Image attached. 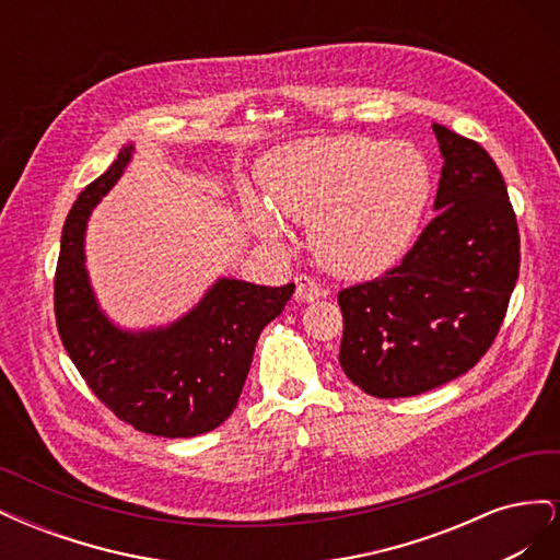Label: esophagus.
I'll return each instance as SVG.
<instances>
[{"instance_id":"1","label":"esophagus","mask_w":560,"mask_h":560,"mask_svg":"<svg viewBox=\"0 0 560 560\" xmlns=\"http://www.w3.org/2000/svg\"><path fill=\"white\" fill-rule=\"evenodd\" d=\"M294 282H296V290H294V299H296V301L311 303V301L319 299L322 294H327L311 276H296Z\"/></svg>"}]
</instances>
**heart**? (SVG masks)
Masks as SVG:
<instances>
[{
    "mask_svg": "<svg viewBox=\"0 0 560 560\" xmlns=\"http://www.w3.org/2000/svg\"><path fill=\"white\" fill-rule=\"evenodd\" d=\"M261 198L245 191L243 214L264 241L282 238L272 210L311 224L317 261L331 273L366 280L397 266L416 243L432 198V173L409 142L336 135L284 144L259 165Z\"/></svg>",
    "mask_w": 560,
    "mask_h": 560,
    "instance_id": "heart-1",
    "label": "heart"
}]
</instances>
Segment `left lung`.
<instances>
[{
	"mask_svg": "<svg viewBox=\"0 0 560 560\" xmlns=\"http://www.w3.org/2000/svg\"><path fill=\"white\" fill-rule=\"evenodd\" d=\"M432 130L444 159L436 217L399 266L338 292V362L381 399L422 395L477 364L518 278L516 214L495 161L446 126Z\"/></svg>",
	"mask_w": 560,
	"mask_h": 560,
	"instance_id": "8db88e82",
	"label": "left lung"
}]
</instances>
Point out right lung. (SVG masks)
<instances>
[{
    "label": "right lung",
    "mask_w": 560,
    "mask_h": 560,
    "mask_svg": "<svg viewBox=\"0 0 560 560\" xmlns=\"http://www.w3.org/2000/svg\"><path fill=\"white\" fill-rule=\"evenodd\" d=\"M132 144L83 189L65 219L56 268V322L83 381L135 430L182 439L210 432L233 413L261 329L294 294L219 278L196 306L154 329H121L95 299L86 268L91 212L121 179Z\"/></svg>",
    "instance_id": "right-lung-1"
}]
</instances>
